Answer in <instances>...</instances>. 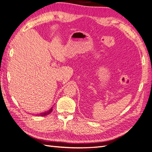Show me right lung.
I'll list each match as a JSON object with an SVG mask.
<instances>
[{
  "label": "right lung",
  "mask_w": 152,
  "mask_h": 152,
  "mask_svg": "<svg viewBox=\"0 0 152 152\" xmlns=\"http://www.w3.org/2000/svg\"><path fill=\"white\" fill-rule=\"evenodd\" d=\"M52 111V107L51 109H49V110H48V111H46V112H44V113H41L39 114L38 115L42 116H46V115H49V114H50Z\"/></svg>",
  "instance_id": "obj_1"
}]
</instances>
